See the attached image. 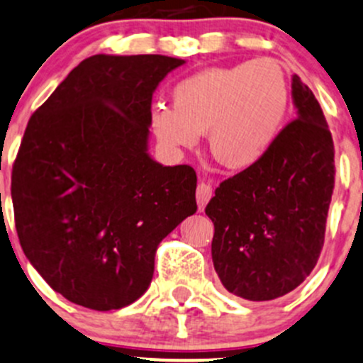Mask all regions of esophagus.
<instances>
[{"label": "esophagus", "instance_id": "esophagus-1", "mask_svg": "<svg viewBox=\"0 0 363 363\" xmlns=\"http://www.w3.org/2000/svg\"><path fill=\"white\" fill-rule=\"evenodd\" d=\"M212 194H213V189H212V186L208 184V182L201 181L200 184H198L196 201H198V208H200V211H203V207L208 203V200L212 198Z\"/></svg>", "mask_w": 363, "mask_h": 363}]
</instances>
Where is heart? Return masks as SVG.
Segmentation results:
<instances>
[{
	"label": "heart",
	"mask_w": 363,
	"mask_h": 363,
	"mask_svg": "<svg viewBox=\"0 0 363 363\" xmlns=\"http://www.w3.org/2000/svg\"><path fill=\"white\" fill-rule=\"evenodd\" d=\"M287 79L269 59L212 67L182 79L170 108L152 111L151 127L170 150H191L208 132L213 158L233 170L257 165L277 140L287 113Z\"/></svg>",
	"instance_id": "b5f03b06"
}]
</instances>
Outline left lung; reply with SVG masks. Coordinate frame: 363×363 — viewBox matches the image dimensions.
<instances>
[{"label": "left lung", "mask_w": 363, "mask_h": 363, "mask_svg": "<svg viewBox=\"0 0 363 363\" xmlns=\"http://www.w3.org/2000/svg\"><path fill=\"white\" fill-rule=\"evenodd\" d=\"M297 118L257 165L226 179L205 213L213 223L212 261L235 296L272 301L313 272L334 193V140L313 91L292 78Z\"/></svg>", "instance_id": "1"}]
</instances>
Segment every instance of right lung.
<instances>
[{
  "label": "right lung",
  "mask_w": 363,
  "mask_h": 363,
  "mask_svg": "<svg viewBox=\"0 0 363 363\" xmlns=\"http://www.w3.org/2000/svg\"><path fill=\"white\" fill-rule=\"evenodd\" d=\"M184 60L94 55L34 111L11 170L26 257L55 292L97 311L147 291L160 242L196 212V172L147 155L151 99Z\"/></svg>",
  "instance_id": "add662e5"
}]
</instances>
